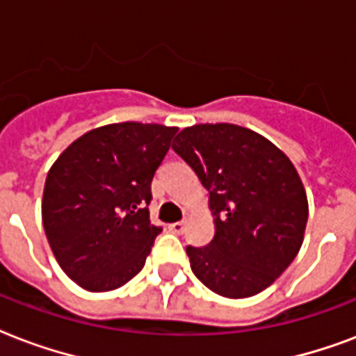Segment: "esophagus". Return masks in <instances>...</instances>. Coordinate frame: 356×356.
Here are the masks:
<instances>
[{"instance_id": "34e87169", "label": "esophagus", "mask_w": 356, "mask_h": 356, "mask_svg": "<svg viewBox=\"0 0 356 356\" xmlns=\"http://www.w3.org/2000/svg\"><path fill=\"white\" fill-rule=\"evenodd\" d=\"M169 230L172 234H181L186 230V222L184 221H176V222H170L169 225Z\"/></svg>"}]
</instances>
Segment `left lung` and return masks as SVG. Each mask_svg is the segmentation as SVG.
Returning <instances> with one entry per match:
<instances>
[{"instance_id": "obj_1", "label": "left lung", "mask_w": 356, "mask_h": 356, "mask_svg": "<svg viewBox=\"0 0 356 356\" xmlns=\"http://www.w3.org/2000/svg\"><path fill=\"white\" fill-rule=\"evenodd\" d=\"M172 150L209 191L216 236L187 245L195 277L222 297L260 293L302 245L308 202L291 161L273 143L236 124L181 129Z\"/></svg>"}]
</instances>
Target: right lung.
<instances>
[{
  "label": "right lung",
  "instance_id": "add662e5",
  "mask_svg": "<svg viewBox=\"0 0 356 356\" xmlns=\"http://www.w3.org/2000/svg\"><path fill=\"white\" fill-rule=\"evenodd\" d=\"M176 131L161 124L102 126L74 140L49 169L46 238L63 271L85 290H117L145 266L163 230L150 222V186Z\"/></svg>",
  "mask_w": 356,
  "mask_h": 356
}]
</instances>
